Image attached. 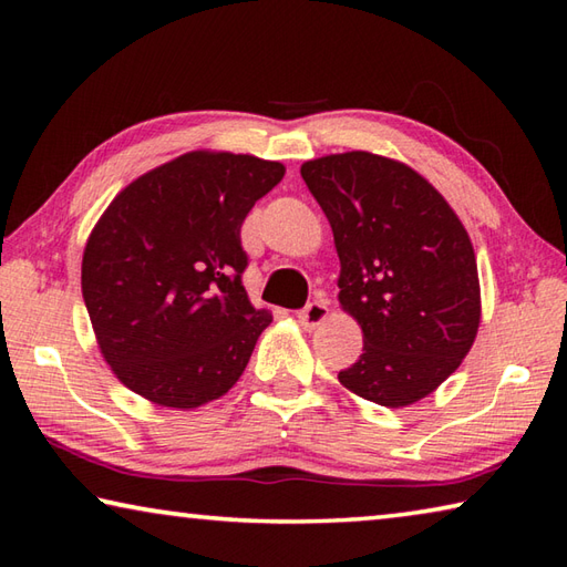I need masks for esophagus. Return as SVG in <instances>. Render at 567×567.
<instances>
[{
  "instance_id": "esophagus-1",
  "label": "esophagus",
  "mask_w": 567,
  "mask_h": 567,
  "mask_svg": "<svg viewBox=\"0 0 567 567\" xmlns=\"http://www.w3.org/2000/svg\"><path fill=\"white\" fill-rule=\"evenodd\" d=\"M327 317H329V307L323 305V302H319V299H315V302L307 305L297 315V319H299V323H302L305 331H315L317 327H321L323 321H327Z\"/></svg>"
}]
</instances>
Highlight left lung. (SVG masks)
<instances>
[{
  "instance_id": "8db88e82",
  "label": "left lung",
  "mask_w": 567,
  "mask_h": 567,
  "mask_svg": "<svg viewBox=\"0 0 567 567\" xmlns=\"http://www.w3.org/2000/svg\"><path fill=\"white\" fill-rule=\"evenodd\" d=\"M302 177L339 252V305L363 331L343 388L380 406L424 400L461 368L483 317L473 244L426 177L368 151L321 155Z\"/></svg>"
}]
</instances>
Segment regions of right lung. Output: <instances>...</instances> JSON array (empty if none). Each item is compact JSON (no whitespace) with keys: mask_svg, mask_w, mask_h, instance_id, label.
I'll return each mask as SVG.
<instances>
[{"mask_svg":"<svg viewBox=\"0 0 567 567\" xmlns=\"http://www.w3.org/2000/svg\"><path fill=\"white\" fill-rule=\"evenodd\" d=\"M282 177L277 161L189 151L104 209L82 252V297L102 358L131 392L189 412L244 375L272 315L240 282V224Z\"/></svg>","mask_w":567,"mask_h":567,"instance_id":"1","label":"right lung"}]
</instances>
